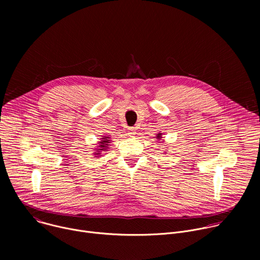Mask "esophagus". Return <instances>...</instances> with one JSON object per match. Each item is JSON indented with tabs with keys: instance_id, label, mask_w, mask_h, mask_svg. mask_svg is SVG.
<instances>
[{
	"instance_id": "esophagus-1",
	"label": "esophagus",
	"mask_w": 260,
	"mask_h": 260,
	"mask_svg": "<svg viewBox=\"0 0 260 260\" xmlns=\"http://www.w3.org/2000/svg\"><path fill=\"white\" fill-rule=\"evenodd\" d=\"M127 132H128V135H129L131 137H133V136H135V135L137 134V133H136L137 131H136V128H135V127H129Z\"/></svg>"
}]
</instances>
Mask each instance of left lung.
Listing matches in <instances>:
<instances>
[{"label":"left lung","instance_id":"left-lung-1","mask_svg":"<svg viewBox=\"0 0 260 260\" xmlns=\"http://www.w3.org/2000/svg\"><path fill=\"white\" fill-rule=\"evenodd\" d=\"M159 135H160V134H159ZM160 138H161L160 136H157V139H160Z\"/></svg>","mask_w":260,"mask_h":260}]
</instances>
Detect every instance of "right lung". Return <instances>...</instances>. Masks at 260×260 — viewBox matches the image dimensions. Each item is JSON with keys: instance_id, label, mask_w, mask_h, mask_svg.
Wrapping results in <instances>:
<instances>
[{"instance_id": "obj_1", "label": "right lung", "mask_w": 260, "mask_h": 260, "mask_svg": "<svg viewBox=\"0 0 260 260\" xmlns=\"http://www.w3.org/2000/svg\"><path fill=\"white\" fill-rule=\"evenodd\" d=\"M109 139V137H104L103 138V141L102 142H100L101 143V145H100V149H98V150H101V151H106L107 149H108V144L107 143H109V141L110 140H108ZM96 150V151H98ZM96 154H100V153H96Z\"/></svg>"}]
</instances>
